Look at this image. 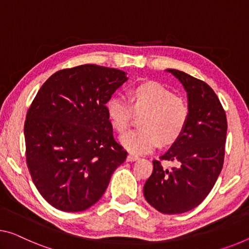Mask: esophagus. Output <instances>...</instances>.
<instances>
[{
  "instance_id": "1",
  "label": "esophagus",
  "mask_w": 249,
  "mask_h": 249,
  "mask_svg": "<svg viewBox=\"0 0 249 249\" xmlns=\"http://www.w3.org/2000/svg\"><path fill=\"white\" fill-rule=\"evenodd\" d=\"M139 159V157L136 155H129L127 157V161H136V160Z\"/></svg>"
}]
</instances>
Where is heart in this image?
Here are the masks:
<instances>
[{"instance_id":"obj_1","label":"heart","mask_w":249,"mask_h":249,"mask_svg":"<svg viewBox=\"0 0 249 249\" xmlns=\"http://www.w3.org/2000/svg\"><path fill=\"white\" fill-rule=\"evenodd\" d=\"M107 114L118 132H124L133 119L141 116L140 129L121 137V144L136 155L147 154L162 144L177 141L185 131L190 109L182 97L174 94L158 82H143L129 91L128 101L120 97L110 98L106 103Z\"/></svg>"}]
</instances>
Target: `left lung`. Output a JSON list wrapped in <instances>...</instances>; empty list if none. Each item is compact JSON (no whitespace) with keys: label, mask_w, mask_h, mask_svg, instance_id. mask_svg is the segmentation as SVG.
<instances>
[{"label":"left lung","mask_w":249,"mask_h":249,"mask_svg":"<svg viewBox=\"0 0 249 249\" xmlns=\"http://www.w3.org/2000/svg\"><path fill=\"white\" fill-rule=\"evenodd\" d=\"M188 95L189 120L181 137L169 150L154 160V170L143 186V195L162 213H181L194 209L213 189L224 164L227 135L226 113L207 83L185 72L167 69ZM163 160L178 167L166 170Z\"/></svg>","instance_id":"8db88e82"}]
</instances>
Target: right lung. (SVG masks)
<instances>
[{
	"mask_svg": "<svg viewBox=\"0 0 249 249\" xmlns=\"http://www.w3.org/2000/svg\"><path fill=\"white\" fill-rule=\"evenodd\" d=\"M127 80L118 69L85 64L55 72L37 91L24 122L26 164L36 189L54 208H90L127 158L106 110Z\"/></svg>",
	"mask_w": 249,
	"mask_h": 249,
	"instance_id": "add662e5",
	"label": "right lung"
}]
</instances>
